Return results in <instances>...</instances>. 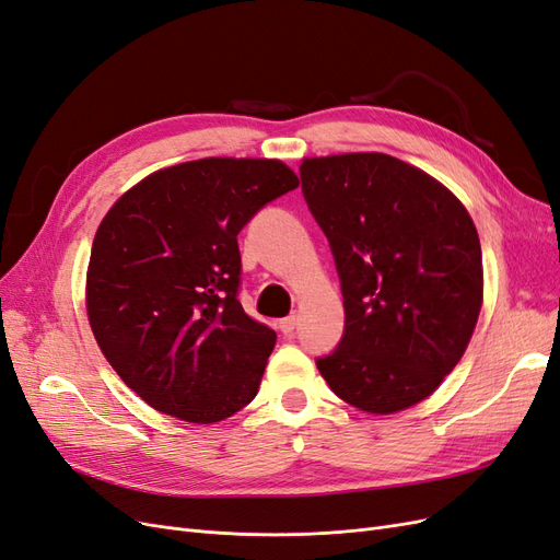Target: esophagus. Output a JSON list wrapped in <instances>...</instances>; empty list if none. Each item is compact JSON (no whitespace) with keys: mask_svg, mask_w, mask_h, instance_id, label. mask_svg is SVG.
<instances>
[{"mask_svg":"<svg viewBox=\"0 0 560 560\" xmlns=\"http://www.w3.org/2000/svg\"><path fill=\"white\" fill-rule=\"evenodd\" d=\"M296 325H299V317L296 315H290V317H284V319H280V331L282 334H294V329H296Z\"/></svg>","mask_w":560,"mask_h":560,"instance_id":"obj_1","label":"esophagus"}]
</instances>
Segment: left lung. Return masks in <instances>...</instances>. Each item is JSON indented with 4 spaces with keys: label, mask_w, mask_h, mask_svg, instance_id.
<instances>
[{
    "label": "left lung",
    "mask_w": 560,
    "mask_h": 560,
    "mask_svg": "<svg viewBox=\"0 0 560 560\" xmlns=\"http://www.w3.org/2000/svg\"><path fill=\"white\" fill-rule=\"evenodd\" d=\"M303 196L331 245L346 334L322 378L389 416L428 399L465 354L483 303L479 233L420 167L378 151L303 159Z\"/></svg>",
    "instance_id": "obj_1"
}]
</instances>
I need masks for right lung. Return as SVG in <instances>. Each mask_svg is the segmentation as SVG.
Here are the masks:
<instances>
[{
	"label": "right lung",
	"mask_w": 560,
	"mask_h": 560,
	"mask_svg": "<svg viewBox=\"0 0 560 560\" xmlns=\"http://www.w3.org/2000/svg\"><path fill=\"white\" fill-rule=\"evenodd\" d=\"M296 186L278 159L210 156L147 175L100 222L89 322L107 362L151 409L210 425L257 395L276 331L235 299L238 233Z\"/></svg>",
	"instance_id": "add662e5"
}]
</instances>
